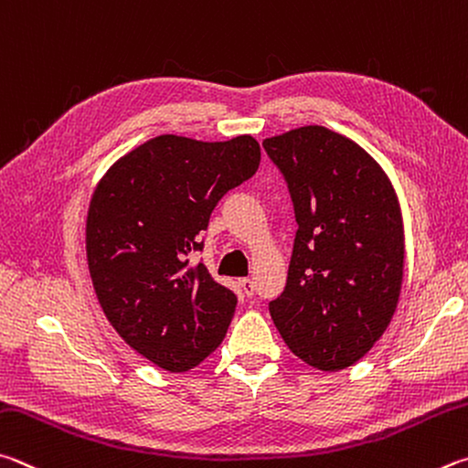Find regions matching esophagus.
Here are the masks:
<instances>
[{
	"mask_svg": "<svg viewBox=\"0 0 468 468\" xmlns=\"http://www.w3.org/2000/svg\"><path fill=\"white\" fill-rule=\"evenodd\" d=\"M239 284H241V288H243L245 296H253V292H256V286H253V280H250V278H243Z\"/></svg>",
	"mask_w": 468,
	"mask_h": 468,
	"instance_id": "34e87169",
	"label": "esophagus"
}]
</instances>
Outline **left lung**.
Here are the masks:
<instances>
[{
	"mask_svg": "<svg viewBox=\"0 0 468 468\" xmlns=\"http://www.w3.org/2000/svg\"><path fill=\"white\" fill-rule=\"evenodd\" d=\"M261 145L284 176L299 225L271 321L309 367L344 370L385 334L401 294L405 235L395 188L358 143L325 126Z\"/></svg>",
	"mask_w": 468,
	"mask_h": 468,
	"instance_id": "1",
	"label": "left lung"
}]
</instances>
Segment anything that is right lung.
Listing matches in <instances>:
<instances>
[{
  "label": "right lung",
  "instance_id": "1",
  "mask_svg": "<svg viewBox=\"0 0 468 468\" xmlns=\"http://www.w3.org/2000/svg\"><path fill=\"white\" fill-rule=\"evenodd\" d=\"M250 134L205 143L159 134L98 182L86 223L93 291L118 335L155 367L186 372L223 342L237 307L192 253L225 194L258 172Z\"/></svg>",
  "mask_w": 468,
  "mask_h": 468
}]
</instances>
